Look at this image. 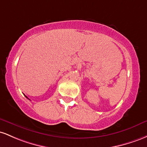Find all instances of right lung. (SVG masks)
<instances>
[{"instance_id": "add662e5", "label": "right lung", "mask_w": 147, "mask_h": 147, "mask_svg": "<svg viewBox=\"0 0 147 147\" xmlns=\"http://www.w3.org/2000/svg\"><path fill=\"white\" fill-rule=\"evenodd\" d=\"M26 96V98H28V97H27V96Z\"/></svg>"}]
</instances>
